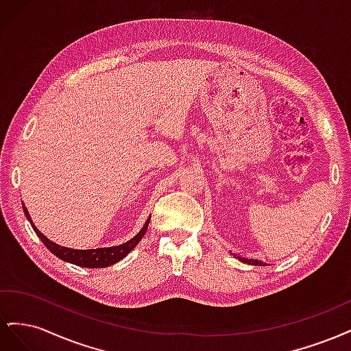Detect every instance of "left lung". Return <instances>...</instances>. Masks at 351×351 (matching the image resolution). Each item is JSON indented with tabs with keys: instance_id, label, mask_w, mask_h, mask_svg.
Returning <instances> with one entry per match:
<instances>
[{
	"instance_id": "1",
	"label": "left lung",
	"mask_w": 351,
	"mask_h": 351,
	"mask_svg": "<svg viewBox=\"0 0 351 351\" xmlns=\"http://www.w3.org/2000/svg\"><path fill=\"white\" fill-rule=\"evenodd\" d=\"M239 261H241L243 263H249V265H258V267H262L263 262L256 261V259H246V258H241V256H236Z\"/></svg>"
}]
</instances>
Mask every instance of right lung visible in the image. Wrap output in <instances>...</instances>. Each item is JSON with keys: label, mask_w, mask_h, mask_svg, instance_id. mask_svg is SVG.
<instances>
[{"label": "right lung", "mask_w": 351, "mask_h": 351, "mask_svg": "<svg viewBox=\"0 0 351 351\" xmlns=\"http://www.w3.org/2000/svg\"><path fill=\"white\" fill-rule=\"evenodd\" d=\"M23 210L26 214V218L29 219L32 228L35 230L36 236L40 239V241L45 244L47 249H49V252L54 254V256L60 258L61 261H66L69 263L77 265V267H83V268H105L110 267V265H114L115 262L121 261L123 258H125L134 247L136 244L142 240V237L145 236V232L147 230V226H149L151 217L147 218V221L145 222V226L142 227V230L137 232V234L130 239L129 241H125L120 246H112V247H99V249H86V250H77V249H70V247H64L60 246V244L51 241L49 239H47L42 232L34 226L32 222V218L29 215V212L23 204Z\"/></svg>", "instance_id": "obj_1"}]
</instances>
